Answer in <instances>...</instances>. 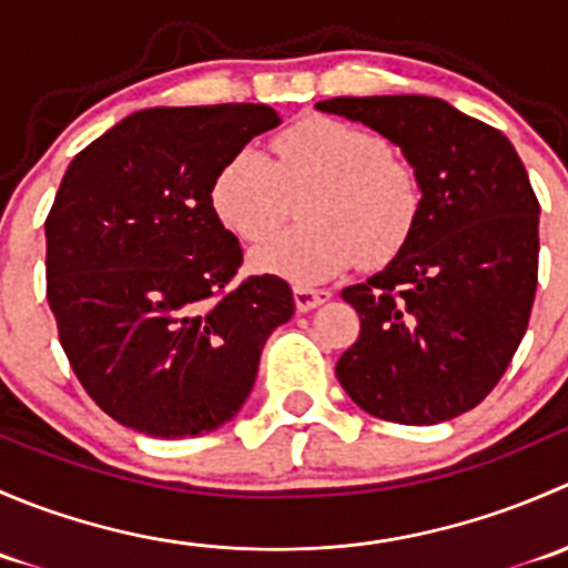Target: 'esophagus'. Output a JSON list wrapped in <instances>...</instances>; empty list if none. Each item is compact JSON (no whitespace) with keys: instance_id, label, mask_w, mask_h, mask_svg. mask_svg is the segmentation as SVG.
<instances>
[{"instance_id":"1","label":"esophagus","mask_w":568,"mask_h":568,"mask_svg":"<svg viewBox=\"0 0 568 568\" xmlns=\"http://www.w3.org/2000/svg\"><path fill=\"white\" fill-rule=\"evenodd\" d=\"M329 291L324 288H307V285H296L294 288V302H296V311L300 313H311L316 311L318 305L329 302Z\"/></svg>"}]
</instances>
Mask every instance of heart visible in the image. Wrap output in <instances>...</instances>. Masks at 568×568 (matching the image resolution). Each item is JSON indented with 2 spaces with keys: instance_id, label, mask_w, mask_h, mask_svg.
<instances>
[{
  "instance_id": "obj_1",
  "label": "heart",
  "mask_w": 568,
  "mask_h": 568,
  "mask_svg": "<svg viewBox=\"0 0 568 568\" xmlns=\"http://www.w3.org/2000/svg\"><path fill=\"white\" fill-rule=\"evenodd\" d=\"M274 159L242 145L211 181V205L244 242L271 232L307 193L306 225L263 240L250 252L257 272L313 285L363 263L390 261L420 214V181L390 142L363 125L307 118L280 131Z\"/></svg>"
}]
</instances>
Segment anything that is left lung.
I'll return each mask as SVG.
<instances>
[{
    "label": "left lung",
    "mask_w": 568,
    "mask_h": 568,
    "mask_svg": "<svg viewBox=\"0 0 568 568\" xmlns=\"http://www.w3.org/2000/svg\"><path fill=\"white\" fill-rule=\"evenodd\" d=\"M400 148L420 181L404 250L343 288L359 337L337 359L368 415L434 426L478 406L528 329L538 280V200L503 131L428 95L318 101Z\"/></svg>",
    "instance_id": "1"
}]
</instances>
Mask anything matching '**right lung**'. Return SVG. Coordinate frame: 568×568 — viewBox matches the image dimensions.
Returning a JSON list of instances; mask_svg holds the SVG:
<instances>
[{
  "instance_id": "right-lung-1",
  "label": "right lung",
  "mask_w": 568,
  "mask_h": 568,
  "mask_svg": "<svg viewBox=\"0 0 568 568\" xmlns=\"http://www.w3.org/2000/svg\"><path fill=\"white\" fill-rule=\"evenodd\" d=\"M263 104L153 106L77 153L45 220V296L90 398L125 428L197 437L236 417L266 337L294 316L274 274L231 285L242 244L211 181Z\"/></svg>"
}]
</instances>
